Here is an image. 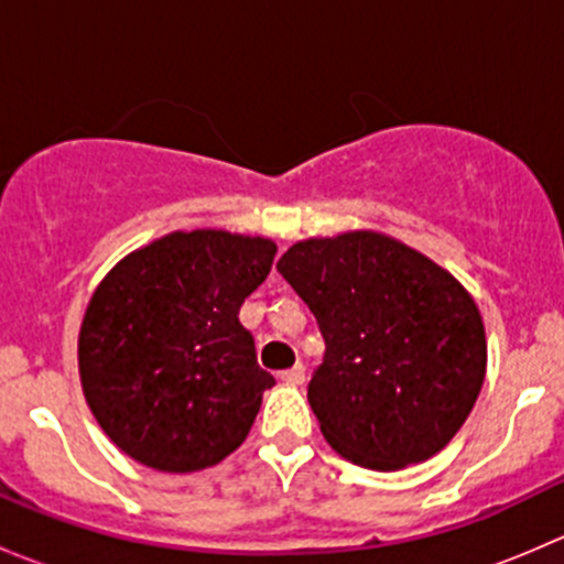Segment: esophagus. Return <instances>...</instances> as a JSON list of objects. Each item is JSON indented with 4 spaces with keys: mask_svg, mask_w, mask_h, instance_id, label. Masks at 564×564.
Listing matches in <instances>:
<instances>
[{
    "mask_svg": "<svg viewBox=\"0 0 564 564\" xmlns=\"http://www.w3.org/2000/svg\"><path fill=\"white\" fill-rule=\"evenodd\" d=\"M281 379H283V382H286V384H303V382H305V368H303V362H297V366H292V368H289V371H283Z\"/></svg>",
    "mask_w": 564,
    "mask_h": 564,
    "instance_id": "34e87169",
    "label": "esophagus"
}]
</instances>
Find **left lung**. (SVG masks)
<instances>
[{
    "label": "left lung",
    "instance_id": "left-lung-1",
    "mask_svg": "<svg viewBox=\"0 0 564 564\" xmlns=\"http://www.w3.org/2000/svg\"><path fill=\"white\" fill-rule=\"evenodd\" d=\"M275 267L327 344L308 384L327 445L377 471L436 456L486 379V327L460 281L368 229L294 242Z\"/></svg>",
    "mask_w": 564,
    "mask_h": 564
}]
</instances>
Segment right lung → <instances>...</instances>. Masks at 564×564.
Returning <instances> with one entry per match:
<instances>
[{"label": "right lung", "mask_w": 564, "mask_h": 564, "mask_svg": "<svg viewBox=\"0 0 564 564\" xmlns=\"http://www.w3.org/2000/svg\"><path fill=\"white\" fill-rule=\"evenodd\" d=\"M275 250L267 237L172 231L106 272L78 333V373L124 456L182 475L246 442L275 379L256 362L237 314L270 275Z\"/></svg>", "instance_id": "obj_1"}]
</instances>
